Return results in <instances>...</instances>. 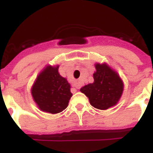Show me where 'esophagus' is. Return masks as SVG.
<instances>
[{
    "instance_id": "1",
    "label": "esophagus",
    "mask_w": 153,
    "mask_h": 153,
    "mask_svg": "<svg viewBox=\"0 0 153 153\" xmlns=\"http://www.w3.org/2000/svg\"><path fill=\"white\" fill-rule=\"evenodd\" d=\"M80 87H81V83H80L79 82H76L74 83V87L77 88V89H79Z\"/></svg>"
}]
</instances>
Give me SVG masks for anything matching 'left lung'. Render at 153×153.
<instances>
[{
    "mask_svg": "<svg viewBox=\"0 0 153 153\" xmlns=\"http://www.w3.org/2000/svg\"><path fill=\"white\" fill-rule=\"evenodd\" d=\"M93 74L94 82L85 85L80 89L94 108L107 110L115 106L123 91V82L115 71L107 63H95Z\"/></svg>",
    "mask_w": 153,
    "mask_h": 153,
    "instance_id": "obj_1",
    "label": "left lung"
}]
</instances>
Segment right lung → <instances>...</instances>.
<instances>
[{
  "mask_svg": "<svg viewBox=\"0 0 153 153\" xmlns=\"http://www.w3.org/2000/svg\"><path fill=\"white\" fill-rule=\"evenodd\" d=\"M59 66H46L39 73L31 88L33 101L41 111L57 114L68 106L72 93L67 79L58 72Z\"/></svg>",
  "mask_w": 153,
  "mask_h": 153,
  "instance_id": "1",
  "label": "right lung"
}]
</instances>
